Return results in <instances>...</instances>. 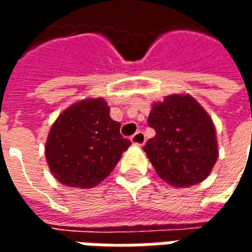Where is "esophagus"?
<instances>
[{"instance_id":"esophagus-1","label":"esophagus","mask_w":252,"mask_h":252,"mask_svg":"<svg viewBox=\"0 0 252 252\" xmlns=\"http://www.w3.org/2000/svg\"><path fill=\"white\" fill-rule=\"evenodd\" d=\"M131 142L135 144V146H143L146 143V136L142 131H137L133 136L131 137Z\"/></svg>"}]
</instances>
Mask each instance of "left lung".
Wrapping results in <instances>:
<instances>
[{"mask_svg": "<svg viewBox=\"0 0 252 252\" xmlns=\"http://www.w3.org/2000/svg\"><path fill=\"white\" fill-rule=\"evenodd\" d=\"M148 126L157 135L144 151L155 171L167 184L185 188L211 174L219 158L213 121L189 94H171L155 102Z\"/></svg>", "mask_w": 252, "mask_h": 252, "instance_id": "1", "label": "left lung"}]
</instances>
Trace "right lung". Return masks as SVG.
<instances>
[{
	"mask_svg": "<svg viewBox=\"0 0 252 252\" xmlns=\"http://www.w3.org/2000/svg\"><path fill=\"white\" fill-rule=\"evenodd\" d=\"M102 98H86L62 112L50 129L46 159L54 177L70 188L98 185L131 142L120 135Z\"/></svg>",
	"mask_w": 252,
	"mask_h": 252,
	"instance_id": "add662e5",
	"label": "right lung"
}]
</instances>
